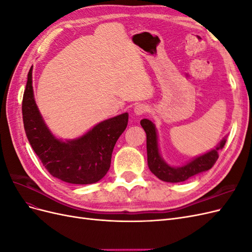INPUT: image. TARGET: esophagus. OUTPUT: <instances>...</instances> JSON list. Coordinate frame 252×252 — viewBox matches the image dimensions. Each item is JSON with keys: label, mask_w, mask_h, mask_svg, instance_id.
Listing matches in <instances>:
<instances>
[{"label": "esophagus", "mask_w": 252, "mask_h": 252, "mask_svg": "<svg viewBox=\"0 0 252 252\" xmlns=\"http://www.w3.org/2000/svg\"><path fill=\"white\" fill-rule=\"evenodd\" d=\"M149 111V107L146 104H138L134 107V113L138 116H142V114L147 113Z\"/></svg>", "instance_id": "obj_1"}]
</instances>
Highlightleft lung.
<instances>
[{"label": "left lung", "instance_id": "obj_1", "mask_svg": "<svg viewBox=\"0 0 252 252\" xmlns=\"http://www.w3.org/2000/svg\"><path fill=\"white\" fill-rule=\"evenodd\" d=\"M141 125L147 136V162L149 169L156 177L164 182H184L197 173L209 170L219 158L218 151L220 149H223L226 143V140L224 139L216 149H212L207 154L193 158L188 164L182 167H171L168 164H166L161 156H159L158 147V135L155 124L151 121L144 119L141 121Z\"/></svg>", "mask_w": 252, "mask_h": 252}]
</instances>
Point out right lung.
Here are the masks:
<instances>
[{
  "instance_id": "right-lung-1",
  "label": "right lung",
  "mask_w": 252,
  "mask_h": 252,
  "mask_svg": "<svg viewBox=\"0 0 252 252\" xmlns=\"http://www.w3.org/2000/svg\"><path fill=\"white\" fill-rule=\"evenodd\" d=\"M27 139L52 177L70 184H93L110 168L111 155L127 127L128 113L101 122L86 134L62 142L51 134L36 107L32 90V66L28 72L22 102Z\"/></svg>"
}]
</instances>
